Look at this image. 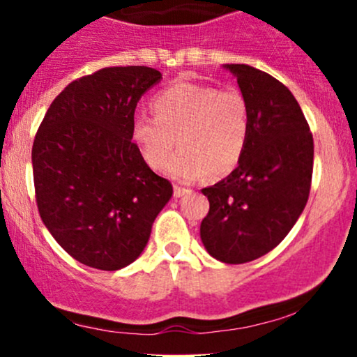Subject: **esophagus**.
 <instances>
[{
  "instance_id": "34e87169",
  "label": "esophagus",
  "mask_w": 357,
  "mask_h": 357,
  "mask_svg": "<svg viewBox=\"0 0 357 357\" xmlns=\"http://www.w3.org/2000/svg\"><path fill=\"white\" fill-rule=\"evenodd\" d=\"M186 193H188V190L181 188V186H174V197H176V199H179V197L186 195Z\"/></svg>"
}]
</instances>
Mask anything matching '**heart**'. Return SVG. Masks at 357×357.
<instances>
[{
    "instance_id": "heart-1",
    "label": "heart",
    "mask_w": 357,
    "mask_h": 357,
    "mask_svg": "<svg viewBox=\"0 0 357 357\" xmlns=\"http://www.w3.org/2000/svg\"><path fill=\"white\" fill-rule=\"evenodd\" d=\"M155 117H138L131 138L143 160L162 171L176 142L182 150L167 166L169 174L192 183L208 172L228 176L245 153L252 129L250 105L240 91L179 81L160 89L150 102Z\"/></svg>"
}]
</instances>
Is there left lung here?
<instances>
[{
  "label": "left lung",
  "mask_w": 357,
  "mask_h": 357,
  "mask_svg": "<svg viewBox=\"0 0 357 357\" xmlns=\"http://www.w3.org/2000/svg\"><path fill=\"white\" fill-rule=\"evenodd\" d=\"M250 105L252 129L238 167L202 190L208 214L200 238L226 264H243L273 250L309 199L314 143L301 105L273 75L245 63H226Z\"/></svg>",
  "instance_id": "1"
}]
</instances>
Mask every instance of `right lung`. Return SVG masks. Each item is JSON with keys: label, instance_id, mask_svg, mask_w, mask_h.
<instances>
[{"label": "right lung", "instance_id": "right-lung-1", "mask_svg": "<svg viewBox=\"0 0 357 357\" xmlns=\"http://www.w3.org/2000/svg\"><path fill=\"white\" fill-rule=\"evenodd\" d=\"M162 74L105 67L72 81L53 100L32 145L36 202L68 255L103 271L135 262L172 185L143 160L131 138L139 98Z\"/></svg>", "mask_w": 357, "mask_h": 357}]
</instances>
